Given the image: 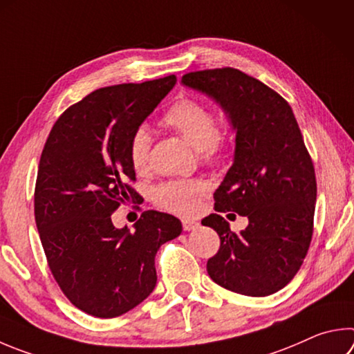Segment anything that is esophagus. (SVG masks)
Listing matches in <instances>:
<instances>
[{"mask_svg": "<svg viewBox=\"0 0 354 354\" xmlns=\"http://www.w3.org/2000/svg\"><path fill=\"white\" fill-rule=\"evenodd\" d=\"M199 227V223L196 220H190V218H185L183 220V229L185 232H189V230H195Z\"/></svg>", "mask_w": 354, "mask_h": 354, "instance_id": "obj_1", "label": "esophagus"}]
</instances>
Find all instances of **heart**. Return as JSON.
<instances>
[{"instance_id": "b5f03b06", "label": "heart", "mask_w": 354, "mask_h": 354, "mask_svg": "<svg viewBox=\"0 0 354 354\" xmlns=\"http://www.w3.org/2000/svg\"><path fill=\"white\" fill-rule=\"evenodd\" d=\"M164 124L173 128L187 142L199 151L203 159H214L224 147V136L216 128V119L207 106L199 102L183 99L176 102L164 115ZM151 136L147 127H139L128 142V158L133 169L144 171L149 167ZM205 192V185L195 179H178L158 185L155 201L162 207L178 214H194L199 196Z\"/></svg>"}]
</instances>
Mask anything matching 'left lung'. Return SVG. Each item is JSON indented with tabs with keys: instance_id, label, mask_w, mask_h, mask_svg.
I'll return each instance as SVG.
<instances>
[{
	"instance_id": "obj_1",
	"label": "left lung",
	"mask_w": 354,
	"mask_h": 354,
	"mask_svg": "<svg viewBox=\"0 0 354 354\" xmlns=\"http://www.w3.org/2000/svg\"><path fill=\"white\" fill-rule=\"evenodd\" d=\"M185 88L221 106L235 133L234 162L215 190V210L248 218L235 234L220 214L201 221L220 235L210 279L229 291L265 297L285 288L313 236L317 185L311 158L288 102L234 68L185 74Z\"/></svg>"
}]
</instances>
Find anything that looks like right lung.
<instances>
[{"mask_svg":"<svg viewBox=\"0 0 354 354\" xmlns=\"http://www.w3.org/2000/svg\"><path fill=\"white\" fill-rule=\"evenodd\" d=\"M176 83L175 75L95 89L55 122L38 165L35 223L54 279L79 310L111 319L156 286L155 257L183 232L176 216L147 210L130 230L111 214L138 199L128 142Z\"/></svg>","mask_w":354,"mask_h":354,"instance_id":"add662e5","label":"right lung"}]
</instances>
